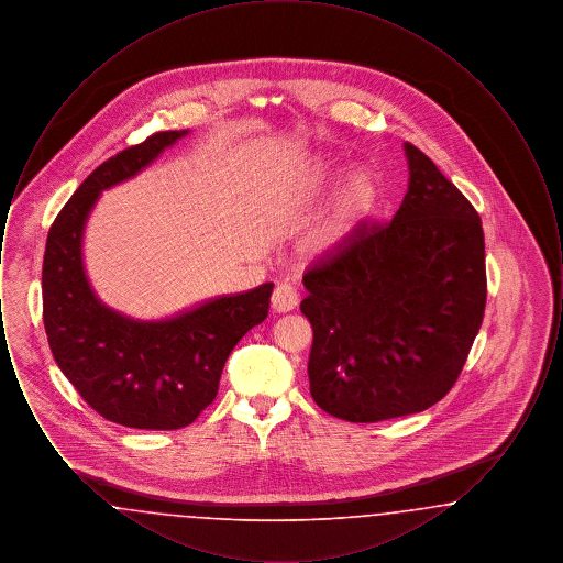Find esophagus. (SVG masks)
<instances>
[{
	"mask_svg": "<svg viewBox=\"0 0 563 563\" xmlns=\"http://www.w3.org/2000/svg\"><path fill=\"white\" fill-rule=\"evenodd\" d=\"M299 301V294L295 289L294 285L289 283H283L274 289L272 294V310L278 312V314H285V312H291L295 306Z\"/></svg>",
	"mask_w": 563,
	"mask_h": 563,
	"instance_id": "1",
	"label": "esophagus"
}]
</instances>
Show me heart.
Returning <instances> with one entry per match:
<instances>
[{
  "label": "heart",
  "instance_id": "obj_1",
  "mask_svg": "<svg viewBox=\"0 0 563 563\" xmlns=\"http://www.w3.org/2000/svg\"><path fill=\"white\" fill-rule=\"evenodd\" d=\"M344 175V168L335 162H319L312 170H310V188L324 189L333 186L335 181H340V177ZM375 198H377V186L375 179L369 173H354L350 177L349 186L342 191L335 213L331 217V221H327L319 230V234L314 236V249L319 251H331L335 249L340 242L349 236L350 230L372 213L374 209Z\"/></svg>",
  "mask_w": 563,
  "mask_h": 563
}]
</instances>
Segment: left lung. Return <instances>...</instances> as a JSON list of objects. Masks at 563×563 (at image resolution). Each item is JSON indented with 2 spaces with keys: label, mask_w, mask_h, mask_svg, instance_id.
Wrapping results in <instances>:
<instances>
[{
  "label": "left lung",
  "mask_w": 563,
  "mask_h": 563,
  "mask_svg": "<svg viewBox=\"0 0 563 563\" xmlns=\"http://www.w3.org/2000/svg\"><path fill=\"white\" fill-rule=\"evenodd\" d=\"M393 221H361L303 274L312 399L349 422L429 409L462 372L485 310L479 213L416 145Z\"/></svg>",
  "instance_id": "left-lung-1"
}]
</instances>
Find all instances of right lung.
<instances>
[{
    "mask_svg": "<svg viewBox=\"0 0 563 563\" xmlns=\"http://www.w3.org/2000/svg\"><path fill=\"white\" fill-rule=\"evenodd\" d=\"M188 131L152 134L97 166L56 214L44 253V327L54 361L97 413L129 429L191 424L219 390L242 335L266 321L274 285L209 299L162 321H134L101 303L81 260L99 194L134 177Z\"/></svg>",
    "mask_w": 563,
    "mask_h": 563,
    "instance_id": "1",
    "label": "right lung"
}]
</instances>
